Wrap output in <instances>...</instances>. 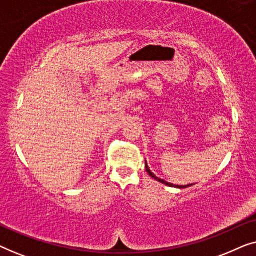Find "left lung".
Segmentation results:
<instances>
[{
	"mask_svg": "<svg viewBox=\"0 0 256 256\" xmlns=\"http://www.w3.org/2000/svg\"><path fill=\"white\" fill-rule=\"evenodd\" d=\"M146 172L149 174V176H152L154 180H156L157 182H160V183H163L164 185H168V186H172V188H188V186H191L192 184H188V185H174V184H172V183H169V182H166V180H160V178H158L156 176V174H154L152 172V170L149 169V166H148V164H146Z\"/></svg>",
	"mask_w": 256,
	"mask_h": 256,
	"instance_id": "obj_1",
	"label": "left lung"
}]
</instances>
